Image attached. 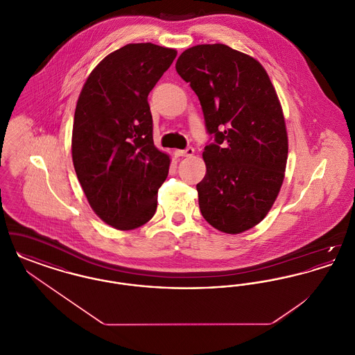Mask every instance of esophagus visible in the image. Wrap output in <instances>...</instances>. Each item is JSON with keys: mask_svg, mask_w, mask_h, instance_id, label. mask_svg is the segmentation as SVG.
I'll list each match as a JSON object with an SVG mask.
<instances>
[{"mask_svg": "<svg viewBox=\"0 0 355 355\" xmlns=\"http://www.w3.org/2000/svg\"><path fill=\"white\" fill-rule=\"evenodd\" d=\"M194 149L193 148H187L185 150H175L174 154L177 155V157H191V155H194Z\"/></svg>", "mask_w": 355, "mask_h": 355, "instance_id": "1", "label": "esophagus"}]
</instances>
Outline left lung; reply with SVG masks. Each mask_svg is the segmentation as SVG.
I'll return each mask as SVG.
<instances>
[{"label":"left lung","instance_id":"obj_1","mask_svg":"<svg viewBox=\"0 0 355 355\" xmlns=\"http://www.w3.org/2000/svg\"><path fill=\"white\" fill-rule=\"evenodd\" d=\"M175 70L202 106L214 144L197 185L203 218L226 234L258 225L275 202L286 170V123L265 68L223 44L186 49Z\"/></svg>","mask_w":355,"mask_h":355}]
</instances>
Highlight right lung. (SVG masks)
I'll use <instances>...</instances> for the list:
<instances>
[{
    "label": "right lung",
    "mask_w": 355,
    "mask_h": 355,
    "mask_svg": "<svg viewBox=\"0 0 355 355\" xmlns=\"http://www.w3.org/2000/svg\"><path fill=\"white\" fill-rule=\"evenodd\" d=\"M175 49L128 44L92 70L80 93L71 158L93 211L117 230L150 220L168 177L169 154L154 146L148 96Z\"/></svg>",
    "instance_id": "obj_1"
}]
</instances>
